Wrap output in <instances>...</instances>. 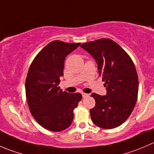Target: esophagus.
Instances as JSON below:
<instances>
[{"label": "esophagus", "instance_id": "34e87169", "mask_svg": "<svg viewBox=\"0 0 154 154\" xmlns=\"http://www.w3.org/2000/svg\"><path fill=\"white\" fill-rule=\"evenodd\" d=\"M89 94H86V93H82V96H83V98H87V97H89Z\"/></svg>", "mask_w": 154, "mask_h": 154}]
</instances>
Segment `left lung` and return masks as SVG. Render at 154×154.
<instances>
[{
	"mask_svg": "<svg viewBox=\"0 0 154 154\" xmlns=\"http://www.w3.org/2000/svg\"><path fill=\"white\" fill-rule=\"evenodd\" d=\"M80 47L95 60L107 90L106 95H91L95 100V107L90 110L91 119L102 129L117 127L127 120L136 104L138 78L135 65L126 52L108 38Z\"/></svg>",
	"mask_w": 154,
	"mask_h": 154,
	"instance_id": "8db88e82",
	"label": "left lung"
}]
</instances>
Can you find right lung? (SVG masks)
<instances>
[{
  "label": "right lung",
  "mask_w": 154,
  "mask_h": 154,
  "mask_svg": "<svg viewBox=\"0 0 154 154\" xmlns=\"http://www.w3.org/2000/svg\"><path fill=\"white\" fill-rule=\"evenodd\" d=\"M80 45L52 41L30 65L25 80L27 102L33 117L47 130L61 132L69 127L73 110L82 99L80 93L63 92L59 86L65 57Z\"/></svg>",
  "instance_id": "right-lung-1"
}]
</instances>
